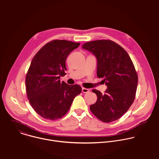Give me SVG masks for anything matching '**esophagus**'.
I'll return each mask as SVG.
<instances>
[{"label": "esophagus", "instance_id": "1", "mask_svg": "<svg viewBox=\"0 0 159 159\" xmlns=\"http://www.w3.org/2000/svg\"><path fill=\"white\" fill-rule=\"evenodd\" d=\"M82 90L83 93H88L90 92V90L89 89H86V88H82Z\"/></svg>", "mask_w": 159, "mask_h": 159}]
</instances>
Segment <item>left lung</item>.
Wrapping results in <instances>:
<instances>
[{"label":"left lung","mask_w":159,"mask_h":159,"mask_svg":"<svg viewBox=\"0 0 159 159\" xmlns=\"http://www.w3.org/2000/svg\"><path fill=\"white\" fill-rule=\"evenodd\" d=\"M97 58V75L107 87L105 93L93 89L97 101L90 110L101 121L117 120L133 104L138 85V75L128 53L111 40H96L82 45Z\"/></svg>","instance_id":"1"}]
</instances>
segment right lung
Here are the masks:
<instances>
[{"instance_id": "add662e5", "label": "right lung", "mask_w": 159, "mask_h": 159, "mask_svg": "<svg viewBox=\"0 0 159 159\" xmlns=\"http://www.w3.org/2000/svg\"><path fill=\"white\" fill-rule=\"evenodd\" d=\"M80 43L53 40L43 46L33 57L26 76L30 103L44 119L56 120L69 110L74 98L81 93L78 85L60 82L66 70V59Z\"/></svg>"}]
</instances>
